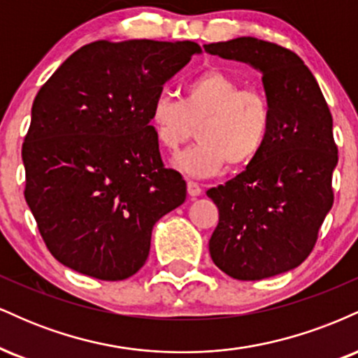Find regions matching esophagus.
Returning a JSON list of instances; mask_svg holds the SVG:
<instances>
[{
    "label": "esophagus",
    "instance_id": "esophagus-1",
    "mask_svg": "<svg viewBox=\"0 0 358 358\" xmlns=\"http://www.w3.org/2000/svg\"><path fill=\"white\" fill-rule=\"evenodd\" d=\"M187 192H188V195H190V196H199L200 193H202V188H200L199 183L188 180V182H187Z\"/></svg>",
    "mask_w": 358,
    "mask_h": 358
}]
</instances>
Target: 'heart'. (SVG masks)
I'll use <instances>...</instances> for the list:
<instances>
[{
    "instance_id": "1",
    "label": "heart",
    "mask_w": 358,
    "mask_h": 358,
    "mask_svg": "<svg viewBox=\"0 0 358 358\" xmlns=\"http://www.w3.org/2000/svg\"><path fill=\"white\" fill-rule=\"evenodd\" d=\"M271 106L262 90L242 89L219 69H208L185 85L183 101L159 94L150 109L156 141L176 151L195 134L200 141L176 158L192 176H212L227 165L249 166L264 150L271 129Z\"/></svg>"
}]
</instances>
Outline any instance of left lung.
<instances>
[{
	"label": "left lung",
	"mask_w": 358,
	"mask_h": 358,
	"mask_svg": "<svg viewBox=\"0 0 358 358\" xmlns=\"http://www.w3.org/2000/svg\"><path fill=\"white\" fill-rule=\"evenodd\" d=\"M203 48L259 69L271 106L261 155L207 192L219 208L208 242L212 261L234 279L259 281L294 269L315 248L334 205V119L313 73L289 48L252 36Z\"/></svg>",
	"instance_id": "obj_1"
}]
</instances>
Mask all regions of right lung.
Listing matches in <instances>:
<instances>
[{"label":"right lung","instance_id":"add662e5","mask_svg":"<svg viewBox=\"0 0 358 358\" xmlns=\"http://www.w3.org/2000/svg\"><path fill=\"white\" fill-rule=\"evenodd\" d=\"M195 42L97 40L42 85L24 136V200L64 266L102 281L136 274L153 225L187 199L165 168L150 109Z\"/></svg>","mask_w":358,"mask_h":358}]
</instances>
